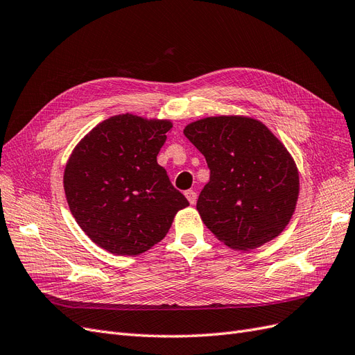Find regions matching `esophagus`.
<instances>
[{"label":"esophagus","mask_w":355,"mask_h":355,"mask_svg":"<svg viewBox=\"0 0 355 355\" xmlns=\"http://www.w3.org/2000/svg\"><path fill=\"white\" fill-rule=\"evenodd\" d=\"M185 197L188 198L189 204H196V201H197V194H196V191H192V189L185 191Z\"/></svg>","instance_id":"1"}]
</instances>
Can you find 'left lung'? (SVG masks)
I'll return each instance as SVG.
<instances>
[{"label": "left lung", "instance_id": "8db88e82", "mask_svg": "<svg viewBox=\"0 0 355 355\" xmlns=\"http://www.w3.org/2000/svg\"><path fill=\"white\" fill-rule=\"evenodd\" d=\"M184 135L210 168L197 201L204 225L237 250L282 234L296 207L299 175L268 127L247 116H209L188 124Z\"/></svg>", "mask_w": 355, "mask_h": 355}]
</instances>
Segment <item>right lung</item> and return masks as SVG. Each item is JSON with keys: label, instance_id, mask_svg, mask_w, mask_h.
Listing matches in <instances>:
<instances>
[{"label": "right lung", "instance_id": "add662e5", "mask_svg": "<svg viewBox=\"0 0 355 355\" xmlns=\"http://www.w3.org/2000/svg\"><path fill=\"white\" fill-rule=\"evenodd\" d=\"M170 128L167 120L115 115L72 151L63 175L69 210L102 249L141 254L163 240L175 214L189 206L157 163Z\"/></svg>", "mask_w": 355, "mask_h": 355}]
</instances>
